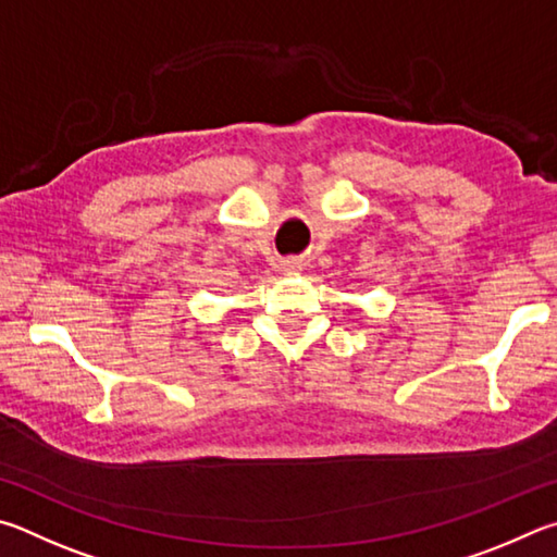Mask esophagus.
<instances>
[{
	"instance_id": "1",
	"label": "esophagus",
	"mask_w": 557,
	"mask_h": 557,
	"mask_svg": "<svg viewBox=\"0 0 557 557\" xmlns=\"http://www.w3.org/2000/svg\"><path fill=\"white\" fill-rule=\"evenodd\" d=\"M288 273H296V271H300V269H304V263H300V261H286V267H284Z\"/></svg>"
}]
</instances>
